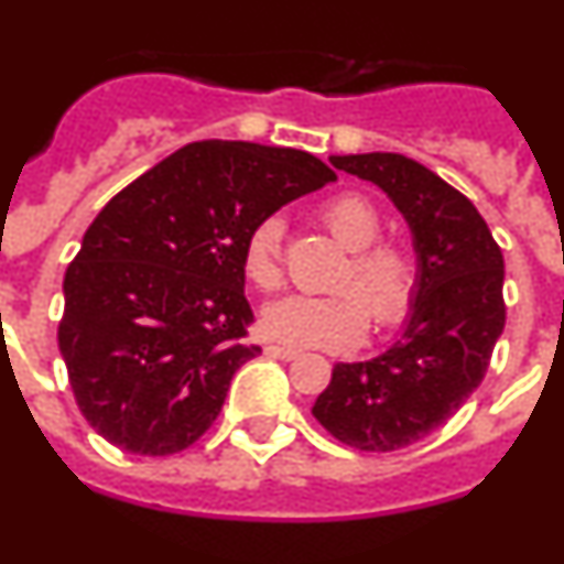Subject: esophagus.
Returning <instances> with one entry per match:
<instances>
[{"label": "esophagus", "mask_w": 564, "mask_h": 564, "mask_svg": "<svg viewBox=\"0 0 564 564\" xmlns=\"http://www.w3.org/2000/svg\"><path fill=\"white\" fill-rule=\"evenodd\" d=\"M265 352L271 358H282V361H293V358L299 356L296 350H291V347H279V344H268Z\"/></svg>", "instance_id": "esophagus-1"}]
</instances>
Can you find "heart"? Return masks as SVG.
Wrapping results in <instances>:
<instances>
[{"label": "heart", "instance_id": "1", "mask_svg": "<svg viewBox=\"0 0 564 564\" xmlns=\"http://www.w3.org/2000/svg\"><path fill=\"white\" fill-rule=\"evenodd\" d=\"M333 237L352 251L350 268L338 288L356 292L333 296L273 299L262 311V333L273 341L291 347H322V350H350L367 333V310L376 327H395L410 316L415 302V265L392 246H376L381 237V214L358 194H341L322 212ZM282 242L285 220L268 214L251 228L242 251L248 279L262 291H273L282 282Z\"/></svg>", "mask_w": 564, "mask_h": 564}]
</instances>
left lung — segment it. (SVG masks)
Returning <instances> with one entry per match:
<instances>
[{
	"label": "left lung",
	"instance_id": "1",
	"mask_svg": "<svg viewBox=\"0 0 564 564\" xmlns=\"http://www.w3.org/2000/svg\"><path fill=\"white\" fill-rule=\"evenodd\" d=\"M330 163L381 188L406 220L415 302L387 350L333 367L311 412L352 449L395 452L443 426L480 387L506 325L502 251L471 200L406 154Z\"/></svg>",
	"mask_w": 564,
	"mask_h": 564
}]
</instances>
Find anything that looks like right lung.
Returning a JSON list of instances; mask_svg holds the SVG:
<instances>
[{"instance_id": "add662e5", "label": "right lung", "mask_w": 564, "mask_h": 564, "mask_svg": "<svg viewBox=\"0 0 564 564\" xmlns=\"http://www.w3.org/2000/svg\"><path fill=\"white\" fill-rule=\"evenodd\" d=\"M336 181L316 154L197 141L101 208L64 273L58 350L87 423L132 455H174L259 356L242 251L251 228Z\"/></svg>"}]
</instances>
